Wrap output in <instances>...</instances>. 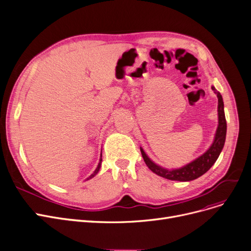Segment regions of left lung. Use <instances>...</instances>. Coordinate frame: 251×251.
Returning <instances> with one entry per match:
<instances>
[{"label":"left lung","mask_w":251,"mask_h":251,"mask_svg":"<svg viewBox=\"0 0 251 251\" xmlns=\"http://www.w3.org/2000/svg\"><path fill=\"white\" fill-rule=\"evenodd\" d=\"M211 89L214 91V93L217 95L219 99V106H217V112H219V125H217V129L215 132L214 140L210 148L207 150L203 155L198 157L196 160L192 161L186 166H183L178 169H166L163 168L156 163L152 162L148 155L145 152V151L140 148L141 155L146 162L147 166L154 172L157 176H162L164 178L170 179V180H178V181H190L194 180L196 178L200 177L205 172L208 171L211 166L214 164L215 161L219 158L221 151L224 148L225 141H226V121L225 117V111H224V101L221 93L217 91L214 86L211 87Z\"/></svg>","instance_id":"1"}]
</instances>
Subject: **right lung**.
Listing matches in <instances>:
<instances>
[{
  "instance_id": "1",
  "label": "right lung",
  "mask_w": 251,
  "mask_h": 251,
  "mask_svg": "<svg viewBox=\"0 0 251 251\" xmlns=\"http://www.w3.org/2000/svg\"><path fill=\"white\" fill-rule=\"evenodd\" d=\"M101 161H102V159L100 158V163H99V166H97V168L95 169V171H94V173L93 174H91V176L88 177V178H87V179H89V178H92L93 176H96V174H97V172H99L100 171V165H101Z\"/></svg>"
}]
</instances>
